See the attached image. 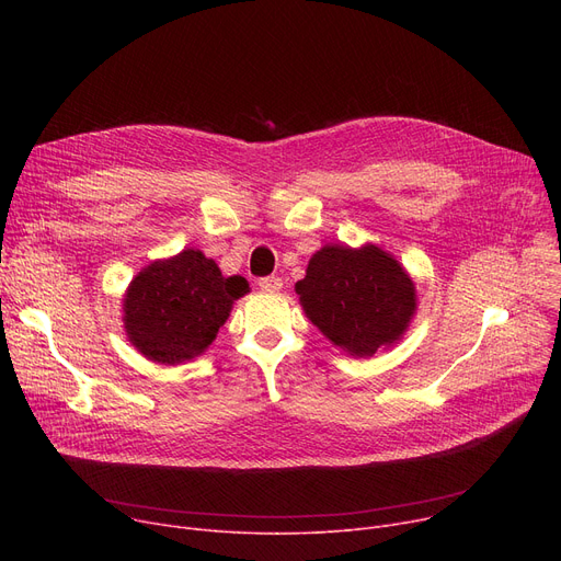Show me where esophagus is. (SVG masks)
I'll list each match as a JSON object with an SVG mask.
<instances>
[{"mask_svg":"<svg viewBox=\"0 0 561 561\" xmlns=\"http://www.w3.org/2000/svg\"><path fill=\"white\" fill-rule=\"evenodd\" d=\"M261 290H279L282 288V277H277V275H271V277H261L259 279V284H256Z\"/></svg>","mask_w":561,"mask_h":561,"instance_id":"1","label":"esophagus"}]
</instances>
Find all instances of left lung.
Listing matches in <instances>:
<instances>
[{
    "label": "left lung",
    "mask_w": 561,
    "mask_h": 561,
    "mask_svg": "<svg viewBox=\"0 0 561 561\" xmlns=\"http://www.w3.org/2000/svg\"><path fill=\"white\" fill-rule=\"evenodd\" d=\"M296 293L313 325L357 357L398 341L416 311L414 282L375 245H325L311 256Z\"/></svg>",
    "instance_id": "1"
}]
</instances>
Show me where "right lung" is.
<instances>
[{"mask_svg": "<svg viewBox=\"0 0 561 561\" xmlns=\"http://www.w3.org/2000/svg\"><path fill=\"white\" fill-rule=\"evenodd\" d=\"M250 290L245 277H222L214 259L184 250L154 261L129 284L125 330L147 359L174 366L211 345L233 300Z\"/></svg>", "mask_w": 561, "mask_h": 561, "instance_id": "add662e5", "label": "right lung"}]
</instances>
